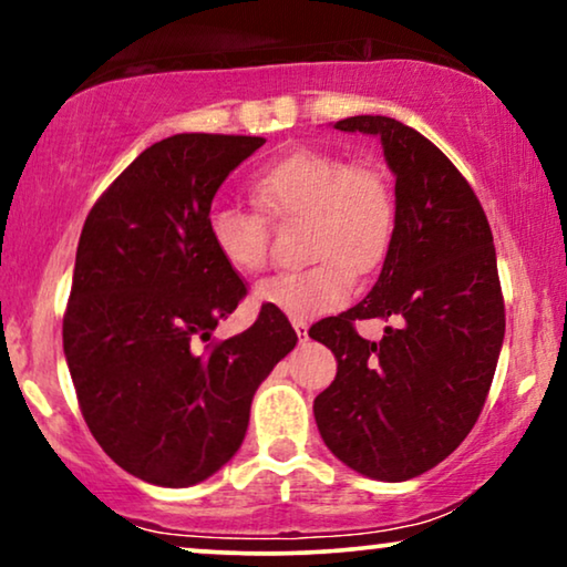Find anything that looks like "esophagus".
I'll use <instances>...</instances> for the list:
<instances>
[{"mask_svg":"<svg viewBox=\"0 0 567 567\" xmlns=\"http://www.w3.org/2000/svg\"><path fill=\"white\" fill-rule=\"evenodd\" d=\"M293 330H297V338L299 340H307V322L305 320H291Z\"/></svg>","mask_w":567,"mask_h":567,"instance_id":"1","label":"esophagus"}]
</instances>
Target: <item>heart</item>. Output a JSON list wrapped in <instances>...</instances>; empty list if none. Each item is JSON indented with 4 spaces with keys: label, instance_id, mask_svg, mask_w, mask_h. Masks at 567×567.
Wrapping results in <instances>:
<instances>
[{
    "label": "heart",
    "instance_id": "b5f03b06",
    "mask_svg": "<svg viewBox=\"0 0 567 567\" xmlns=\"http://www.w3.org/2000/svg\"><path fill=\"white\" fill-rule=\"evenodd\" d=\"M252 200L270 219L305 221V258L312 266L278 274L255 299L291 320L336 312L351 299L353 274L382 266L398 227L390 177L371 162L324 150H297L252 181ZM214 250L231 270L255 276L270 260V229L258 212L214 204L206 214Z\"/></svg>",
    "mask_w": 567,
    "mask_h": 567
}]
</instances>
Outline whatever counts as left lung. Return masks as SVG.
<instances>
[{
    "instance_id": "obj_1",
    "label": "left lung",
    "mask_w": 567,
    "mask_h": 567,
    "mask_svg": "<svg viewBox=\"0 0 567 567\" xmlns=\"http://www.w3.org/2000/svg\"><path fill=\"white\" fill-rule=\"evenodd\" d=\"M336 128L382 138L398 227L367 299L309 328L338 359L315 421L348 467L402 483L467 439L491 392L506 332L493 231L467 177L415 128L386 115ZM374 316L399 322L379 344L354 330Z\"/></svg>"
}]
</instances>
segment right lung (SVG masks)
<instances>
[{
	"instance_id": "right-lung-1",
	"label": "right lung",
	"mask_w": 567,
	"mask_h": 567,
	"mask_svg": "<svg viewBox=\"0 0 567 567\" xmlns=\"http://www.w3.org/2000/svg\"><path fill=\"white\" fill-rule=\"evenodd\" d=\"M262 136L175 134L144 150L90 208L64 312L82 417L138 480L188 487L243 444L252 394L297 346L262 305L239 336L212 338L247 297L206 231L214 193Z\"/></svg>"
}]
</instances>
